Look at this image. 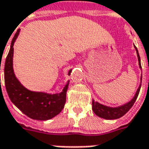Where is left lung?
Here are the masks:
<instances>
[{
  "label": "left lung",
  "instance_id": "obj_1",
  "mask_svg": "<svg viewBox=\"0 0 149 149\" xmlns=\"http://www.w3.org/2000/svg\"><path fill=\"white\" fill-rule=\"evenodd\" d=\"M134 48L136 49L137 52V56H138V59H139V67L141 69V59H140V56H139V51L137 49L136 46L134 45ZM142 79V75L141 77V80ZM141 83L139 85V87L135 95L131 101H129L127 104H124L122 106L118 107H110L104 106L103 104H99L98 102L94 101L93 100L92 101V109H93V112L95 113L96 115H97L98 117L102 118H104V119H107V120H113V119H118V118H120V117H122L127 113V111H129L130 109L132 108V107L134 105V102L136 100L138 96H139V91H140V89H141Z\"/></svg>",
  "mask_w": 149,
  "mask_h": 149
}]
</instances>
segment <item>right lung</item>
<instances>
[{"mask_svg":"<svg viewBox=\"0 0 149 149\" xmlns=\"http://www.w3.org/2000/svg\"><path fill=\"white\" fill-rule=\"evenodd\" d=\"M15 33L4 65V83L6 91L11 102L29 118L34 120H46L54 118L64 108L69 81L63 91L56 94L34 92L27 90L15 77L13 70L14 43L19 34ZM72 70L68 72L70 76Z\"/></svg>","mask_w":149,"mask_h":149,"instance_id":"add662e5","label":"right lung"}]
</instances>
